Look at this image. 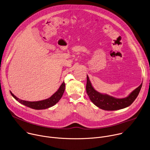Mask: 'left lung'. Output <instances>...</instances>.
<instances>
[{"mask_svg":"<svg viewBox=\"0 0 150 150\" xmlns=\"http://www.w3.org/2000/svg\"><path fill=\"white\" fill-rule=\"evenodd\" d=\"M86 91L90 100L98 108L104 110H117L129 106L137 98L142 85L132 91L125 98H118L106 94H103L96 91L91 84L88 76L87 75Z\"/></svg>","mask_w":150,"mask_h":150,"instance_id":"left-lung-1","label":"left lung"}]
</instances>
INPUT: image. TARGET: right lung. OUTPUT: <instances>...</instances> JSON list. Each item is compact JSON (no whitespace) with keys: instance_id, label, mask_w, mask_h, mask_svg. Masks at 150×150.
Returning <instances> with one entry per match:
<instances>
[{"instance_id":"1","label":"right lung","mask_w":150,"mask_h":150,"mask_svg":"<svg viewBox=\"0 0 150 150\" xmlns=\"http://www.w3.org/2000/svg\"><path fill=\"white\" fill-rule=\"evenodd\" d=\"M65 90V82H63L60 86L59 88L57 91L53 94L50 97L47 99H45L41 101H28L25 100H23L16 97L11 91H10L12 97L19 103L22 104L28 108L35 109V110H42L46 109L47 108H50V107L53 106L55 105L62 98L64 91Z\"/></svg>"}]
</instances>
